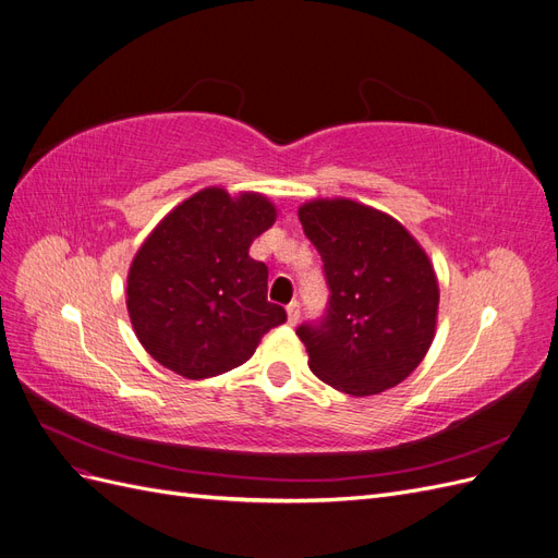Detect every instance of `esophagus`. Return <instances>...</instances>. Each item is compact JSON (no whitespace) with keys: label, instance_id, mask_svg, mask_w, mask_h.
I'll return each mask as SVG.
<instances>
[{"label":"esophagus","instance_id":"34e87169","mask_svg":"<svg viewBox=\"0 0 558 558\" xmlns=\"http://www.w3.org/2000/svg\"><path fill=\"white\" fill-rule=\"evenodd\" d=\"M286 314H289V324L291 326H295L298 324V318H300V302L298 300H293L289 307H286Z\"/></svg>","mask_w":558,"mask_h":558}]
</instances>
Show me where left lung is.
<instances>
[{"label":"left lung","instance_id":"obj_1","mask_svg":"<svg viewBox=\"0 0 558 558\" xmlns=\"http://www.w3.org/2000/svg\"><path fill=\"white\" fill-rule=\"evenodd\" d=\"M298 216L330 291L326 314L295 330L312 373L359 398L398 386L435 335L440 289L424 248L396 218L353 199H314Z\"/></svg>","mask_w":558,"mask_h":558}]
</instances>
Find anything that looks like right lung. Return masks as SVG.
Here are the masks:
<instances>
[{
  "label": "right lung",
  "mask_w": 558,
  "mask_h": 558,
  "mask_svg": "<svg viewBox=\"0 0 558 558\" xmlns=\"http://www.w3.org/2000/svg\"><path fill=\"white\" fill-rule=\"evenodd\" d=\"M263 195L205 189L167 214L128 275V312L144 349L189 379L223 375L281 326L267 300V265L251 242L275 223Z\"/></svg>",
  "instance_id": "right-lung-1"
}]
</instances>
